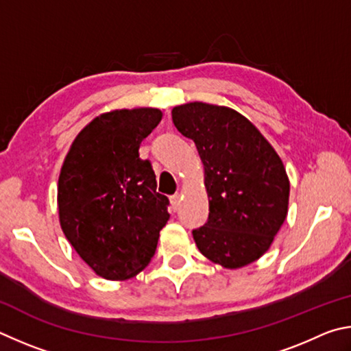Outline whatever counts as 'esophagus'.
<instances>
[{
	"mask_svg": "<svg viewBox=\"0 0 351 351\" xmlns=\"http://www.w3.org/2000/svg\"><path fill=\"white\" fill-rule=\"evenodd\" d=\"M169 202H171V206H172V210H174V211L179 210V206H180V202H182L180 194H179V193H176L174 195H171V197H169Z\"/></svg>",
	"mask_w": 351,
	"mask_h": 351,
	"instance_id": "34e87169",
	"label": "esophagus"
}]
</instances>
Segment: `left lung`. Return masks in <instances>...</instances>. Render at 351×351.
<instances>
[{"label":"left lung","mask_w":351,"mask_h":351,"mask_svg":"<svg viewBox=\"0 0 351 351\" xmlns=\"http://www.w3.org/2000/svg\"><path fill=\"white\" fill-rule=\"evenodd\" d=\"M171 114L204 163L210 216L193 231L199 251L228 269L261 259L288 214L290 180L278 152L231 108L193 101Z\"/></svg>","instance_id":"1"}]
</instances>
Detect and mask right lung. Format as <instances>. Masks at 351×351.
<instances>
[{
  "label": "right lung",
  "instance_id": "add662e5",
  "mask_svg": "<svg viewBox=\"0 0 351 351\" xmlns=\"http://www.w3.org/2000/svg\"><path fill=\"white\" fill-rule=\"evenodd\" d=\"M162 110L115 109L95 117L72 141L58 177V217L78 256L108 280H126L147 267L169 219L141 140Z\"/></svg>",
  "mask_w": 351,
  "mask_h": 351
}]
</instances>
